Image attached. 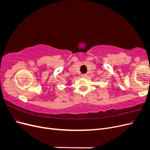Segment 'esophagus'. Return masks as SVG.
Here are the masks:
<instances>
[{"instance_id": "34e87169", "label": "esophagus", "mask_w": 150, "mask_h": 150, "mask_svg": "<svg viewBox=\"0 0 150 150\" xmlns=\"http://www.w3.org/2000/svg\"><path fill=\"white\" fill-rule=\"evenodd\" d=\"M81 76H82L83 78H86V77L88 76V75L86 74H81Z\"/></svg>"}]
</instances>
